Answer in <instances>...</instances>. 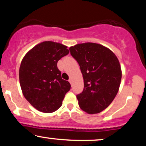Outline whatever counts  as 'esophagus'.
I'll use <instances>...</instances> for the list:
<instances>
[{"label":"esophagus","instance_id":"34e87169","mask_svg":"<svg viewBox=\"0 0 146 146\" xmlns=\"http://www.w3.org/2000/svg\"><path fill=\"white\" fill-rule=\"evenodd\" d=\"M68 81L70 82V83L72 84V78H70L69 79V80H68Z\"/></svg>","mask_w":146,"mask_h":146}]
</instances>
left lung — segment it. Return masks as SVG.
<instances>
[{
	"mask_svg": "<svg viewBox=\"0 0 146 146\" xmlns=\"http://www.w3.org/2000/svg\"><path fill=\"white\" fill-rule=\"evenodd\" d=\"M70 51L84 79L83 91L76 95L78 105L88 114L100 113L108 107L119 89V61L110 49L97 43L77 44L70 46Z\"/></svg>",
	"mask_w": 146,
	"mask_h": 146,
	"instance_id": "left-lung-1",
	"label": "left lung"
}]
</instances>
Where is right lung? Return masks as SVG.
<instances>
[{"label": "right lung", "instance_id": "add662e5", "mask_svg": "<svg viewBox=\"0 0 146 146\" xmlns=\"http://www.w3.org/2000/svg\"><path fill=\"white\" fill-rule=\"evenodd\" d=\"M67 46L44 41L34 46L21 61L19 82L23 96L35 108L44 113L56 111L70 91V82L62 78L57 62L69 53Z\"/></svg>", "mask_w": 146, "mask_h": 146}]
</instances>
